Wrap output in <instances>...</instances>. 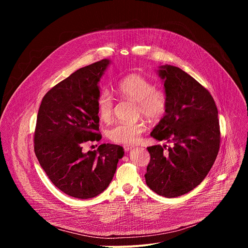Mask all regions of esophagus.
I'll list each match as a JSON object with an SVG mask.
<instances>
[{
  "label": "esophagus",
  "mask_w": 248,
  "mask_h": 248,
  "mask_svg": "<svg viewBox=\"0 0 248 248\" xmlns=\"http://www.w3.org/2000/svg\"><path fill=\"white\" fill-rule=\"evenodd\" d=\"M132 148H133V145H124V149L125 152L129 151V150L132 149Z\"/></svg>",
  "instance_id": "esophagus-1"
}]
</instances>
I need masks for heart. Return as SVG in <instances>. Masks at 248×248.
Returning a JSON list of instances; mask_svg holds the SVG:
<instances>
[{
    "label": "heart",
    "mask_w": 248,
    "mask_h": 248,
    "mask_svg": "<svg viewBox=\"0 0 248 248\" xmlns=\"http://www.w3.org/2000/svg\"><path fill=\"white\" fill-rule=\"evenodd\" d=\"M116 91L120 97L136 102L138 115H143L150 120H159L167 112L168 98L166 93L154 87V84L147 78L136 74L129 75L123 78L117 85ZM114 99L107 91L99 94L96 107L100 119L109 122L113 117ZM146 129L144 122L118 123L108 130L109 138L115 143L132 144L139 139Z\"/></svg>",
    "instance_id": "b5f03b06"
}]
</instances>
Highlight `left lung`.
I'll list each match as a JSON object with an SVG mask.
<instances>
[{
    "label": "left lung",
    "mask_w": 248,
    "mask_h": 248,
    "mask_svg": "<svg viewBox=\"0 0 248 248\" xmlns=\"http://www.w3.org/2000/svg\"><path fill=\"white\" fill-rule=\"evenodd\" d=\"M168 98L165 116L151 132L172 147H147L150 162L146 185L157 194L173 198L195 188L213 166L220 148L218 110L210 92L180 67L158 69Z\"/></svg>",
    "instance_id": "1"
}]
</instances>
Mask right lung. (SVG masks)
Instances as JSON below:
<instances>
[{"mask_svg": "<svg viewBox=\"0 0 248 248\" xmlns=\"http://www.w3.org/2000/svg\"><path fill=\"white\" fill-rule=\"evenodd\" d=\"M110 61L78 69L50 89L42 99L34 132V152L50 181L78 199L93 198L110 185L124 148L101 144L84 153L88 141H99L96 101L98 82Z\"/></svg>", "mask_w": 248, "mask_h": 248, "instance_id": "obj_1", "label": "right lung"}]
</instances>
